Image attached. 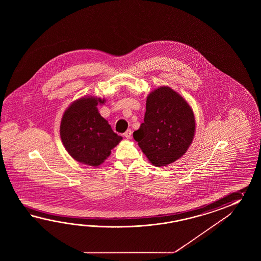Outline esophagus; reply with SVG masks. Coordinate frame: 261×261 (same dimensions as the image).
Returning a JSON list of instances; mask_svg holds the SVG:
<instances>
[{
  "label": "esophagus",
  "mask_w": 261,
  "mask_h": 261,
  "mask_svg": "<svg viewBox=\"0 0 261 261\" xmlns=\"http://www.w3.org/2000/svg\"><path fill=\"white\" fill-rule=\"evenodd\" d=\"M124 136H125V138H132V130H130V129H128L126 133H124Z\"/></svg>",
  "instance_id": "esophagus-1"
}]
</instances>
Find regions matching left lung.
<instances>
[{
	"mask_svg": "<svg viewBox=\"0 0 261 261\" xmlns=\"http://www.w3.org/2000/svg\"><path fill=\"white\" fill-rule=\"evenodd\" d=\"M195 129L194 113L188 101L162 86L147 96L144 123L133 133V138L151 164L167 166L185 155Z\"/></svg>",
	"mask_w": 261,
	"mask_h": 261,
	"instance_id": "1",
	"label": "left lung"
}]
</instances>
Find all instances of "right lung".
<instances>
[{
  "label": "right lung",
  "mask_w": 261,
  "mask_h": 261,
  "mask_svg": "<svg viewBox=\"0 0 261 261\" xmlns=\"http://www.w3.org/2000/svg\"><path fill=\"white\" fill-rule=\"evenodd\" d=\"M106 100L85 96L72 101L61 118V142L73 160L98 167L122 140L98 111V103Z\"/></svg>",
  "instance_id": "obj_1"
}]
</instances>
